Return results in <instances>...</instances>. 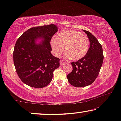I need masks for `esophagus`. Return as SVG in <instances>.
I'll use <instances>...</instances> for the list:
<instances>
[{"instance_id":"34e87169","label":"esophagus","mask_w":121,"mask_h":121,"mask_svg":"<svg viewBox=\"0 0 121 121\" xmlns=\"http://www.w3.org/2000/svg\"><path fill=\"white\" fill-rule=\"evenodd\" d=\"M64 64H65L64 62H63L62 60H60V65H63Z\"/></svg>"}]
</instances>
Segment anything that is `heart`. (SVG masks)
<instances>
[{
  "label": "heart",
  "instance_id": "obj_1",
  "mask_svg": "<svg viewBox=\"0 0 121 121\" xmlns=\"http://www.w3.org/2000/svg\"><path fill=\"white\" fill-rule=\"evenodd\" d=\"M51 46L54 53L59 56L64 51L65 57L78 60L85 56L89 49L86 36L76 30L63 31L51 39Z\"/></svg>",
  "mask_w": 121,
  "mask_h": 121
}]
</instances>
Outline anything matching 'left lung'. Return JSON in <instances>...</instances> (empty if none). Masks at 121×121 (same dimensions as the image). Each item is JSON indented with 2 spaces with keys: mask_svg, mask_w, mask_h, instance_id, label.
Wrapping results in <instances>:
<instances>
[{
  "mask_svg": "<svg viewBox=\"0 0 121 121\" xmlns=\"http://www.w3.org/2000/svg\"><path fill=\"white\" fill-rule=\"evenodd\" d=\"M90 41V48L84 57L71 63L73 70L68 74V80L77 87H85L93 83L102 67L104 54L101 44L89 31L84 30Z\"/></svg>",
  "mask_w": 121,
  "mask_h": 121,
  "instance_id": "obj_1",
  "label": "left lung"
}]
</instances>
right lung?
I'll use <instances>...</instances> for the list:
<instances>
[{
	"instance_id": "add662e5",
	"label": "right lung",
	"mask_w": 121,
	"mask_h": 121,
	"mask_svg": "<svg viewBox=\"0 0 121 121\" xmlns=\"http://www.w3.org/2000/svg\"><path fill=\"white\" fill-rule=\"evenodd\" d=\"M58 31L55 25L32 27L16 41L13 59L16 73L26 85L42 88L52 81L53 72L59 67L60 59L51 54L50 42ZM39 39L40 42L37 43Z\"/></svg>"
}]
</instances>
